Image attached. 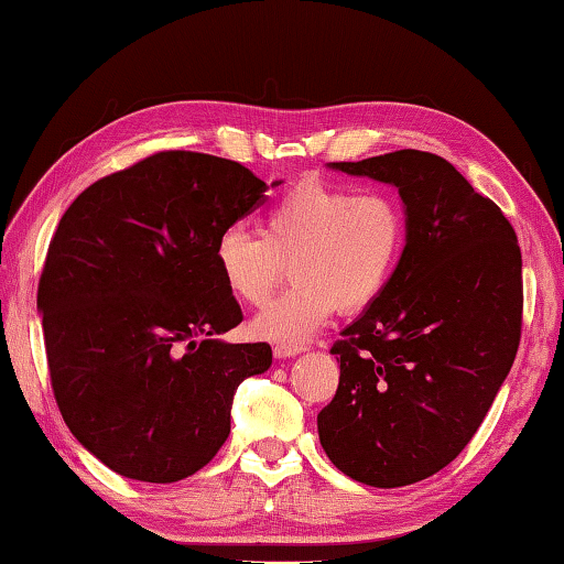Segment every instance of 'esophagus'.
Returning <instances> with one entry per match:
<instances>
[{"instance_id":"1","label":"esophagus","mask_w":564,"mask_h":564,"mask_svg":"<svg viewBox=\"0 0 564 564\" xmlns=\"http://www.w3.org/2000/svg\"><path fill=\"white\" fill-rule=\"evenodd\" d=\"M303 347L301 345H275L273 347V355L279 357V360H291V357L301 355Z\"/></svg>"}]
</instances>
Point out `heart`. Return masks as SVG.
Listing matches in <instances>:
<instances>
[{
	"label": "heart",
	"instance_id": "obj_1",
	"mask_svg": "<svg viewBox=\"0 0 564 564\" xmlns=\"http://www.w3.org/2000/svg\"><path fill=\"white\" fill-rule=\"evenodd\" d=\"M406 241L402 207L384 192L301 182L265 212L261 237L229 227L214 243L219 279L234 299L263 305L289 265L293 289L253 321L273 343H299L327 317L360 311L384 291Z\"/></svg>",
	"mask_w": 564,
	"mask_h": 564
}]
</instances>
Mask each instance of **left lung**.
I'll list each match as a JSON object with an SVG mask.
<instances>
[{
  "label": "left lung",
  "instance_id": "obj_1",
  "mask_svg": "<svg viewBox=\"0 0 564 564\" xmlns=\"http://www.w3.org/2000/svg\"><path fill=\"white\" fill-rule=\"evenodd\" d=\"M330 167L394 184L406 243L384 291L333 345L340 384L317 436L345 476L409 486L464 452L513 367L523 259L498 204L444 158L397 150Z\"/></svg>",
  "mask_w": 564,
  "mask_h": 564
}]
</instances>
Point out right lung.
<instances>
[{"instance_id": "right-lung-1", "label": "right lung", "mask_w": 564, "mask_h": 564, "mask_svg": "<svg viewBox=\"0 0 564 564\" xmlns=\"http://www.w3.org/2000/svg\"><path fill=\"white\" fill-rule=\"evenodd\" d=\"M265 189L239 162L167 150L61 217L36 293L51 387L70 434L116 474H197L227 442L237 387L271 367V345L219 340L243 315L214 263L219 234Z\"/></svg>"}]
</instances>
